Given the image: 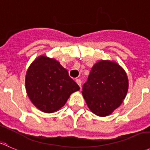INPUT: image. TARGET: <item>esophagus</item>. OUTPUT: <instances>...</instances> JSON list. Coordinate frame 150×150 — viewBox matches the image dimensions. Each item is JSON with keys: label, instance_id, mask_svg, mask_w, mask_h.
<instances>
[{"label": "esophagus", "instance_id": "34e87169", "mask_svg": "<svg viewBox=\"0 0 150 150\" xmlns=\"http://www.w3.org/2000/svg\"><path fill=\"white\" fill-rule=\"evenodd\" d=\"M76 81V83H78V86H80V88H81V80L80 79H76V81Z\"/></svg>", "mask_w": 150, "mask_h": 150}]
</instances>
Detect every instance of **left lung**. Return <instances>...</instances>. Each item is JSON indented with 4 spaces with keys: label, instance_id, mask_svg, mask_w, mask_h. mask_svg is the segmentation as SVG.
<instances>
[{
    "label": "left lung",
    "instance_id": "left-lung-1",
    "mask_svg": "<svg viewBox=\"0 0 150 150\" xmlns=\"http://www.w3.org/2000/svg\"><path fill=\"white\" fill-rule=\"evenodd\" d=\"M128 87L124 69L114 61L101 60L92 67L87 81L83 85L82 95L89 110L104 117L122 103Z\"/></svg>",
    "mask_w": 150,
    "mask_h": 150
}]
</instances>
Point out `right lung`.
Listing matches in <instances>:
<instances>
[{
  "mask_svg": "<svg viewBox=\"0 0 150 150\" xmlns=\"http://www.w3.org/2000/svg\"><path fill=\"white\" fill-rule=\"evenodd\" d=\"M25 86L32 103L46 113L58 111L80 89L58 61L44 55L38 57L28 68Z\"/></svg>",
  "mask_w": 150,
  "mask_h": 150,
  "instance_id": "add662e5",
  "label": "right lung"
}]
</instances>
